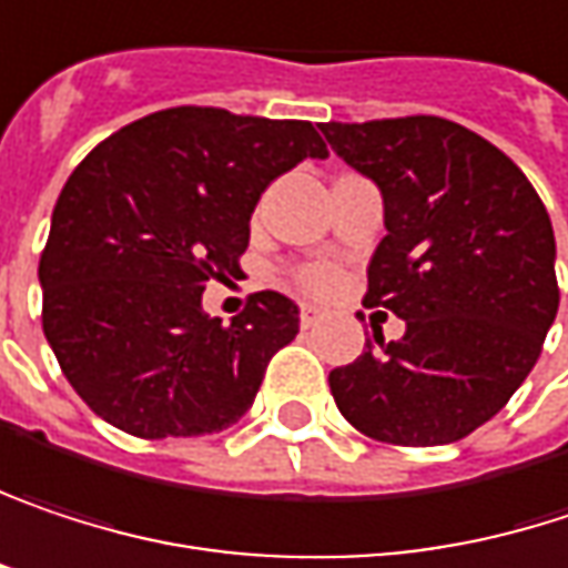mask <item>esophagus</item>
<instances>
[{
	"mask_svg": "<svg viewBox=\"0 0 568 568\" xmlns=\"http://www.w3.org/2000/svg\"><path fill=\"white\" fill-rule=\"evenodd\" d=\"M317 323H320V311H317V307L304 304V307H301V326H304V329H311V326H317Z\"/></svg>",
	"mask_w": 568,
	"mask_h": 568,
	"instance_id": "esophagus-1",
	"label": "esophagus"
}]
</instances>
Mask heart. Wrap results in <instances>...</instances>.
Instances as JSON below:
<instances>
[{
    "label": "heart",
    "instance_id": "heart-1",
    "mask_svg": "<svg viewBox=\"0 0 568 568\" xmlns=\"http://www.w3.org/2000/svg\"><path fill=\"white\" fill-rule=\"evenodd\" d=\"M297 287L311 297H329L336 287H339V271L333 264H304L297 274H294Z\"/></svg>",
    "mask_w": 568,
    "mask_h": 568
}]
</instances>
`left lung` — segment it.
<instances>
[{
    "mask_svg": "<svg viewBox=\"0 0 568 568\" xmlns=\"http://www.w3.org/2000/svg\"><path fill=\"white\" fill-rule=\"evenodd\" d=\"M320 130L383 192L386 239L366 271V304L405 320L398 339L373 329L363 356L329 373L336 408L386 445L462 442L530 376L559 311L546 205L507 153L462 123Z\"/></svg>",
    "mask_w": 568,
    "mask_h": 568,
    "instance_id": "1",
    "label": "left lung"
}]
</instances>
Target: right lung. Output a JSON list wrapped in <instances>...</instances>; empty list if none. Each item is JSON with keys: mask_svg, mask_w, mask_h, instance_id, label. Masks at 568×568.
I'll return each instance as SVG.
<instances>
[{"mask_svg": "<svg viewBox=\"0 0 568 568\" xmlns=\"http://www.w3.org/2000/svg\"><path fill=\"white\" fill-rule=\"evenodd\" d=\"M307 156L326 160L311 120L170 106L68 176L38 261L41 326L94 415L136 438H195L248 412L301 311L261 291L222 323L202 291L239 271L261 192Z\"/></svg>", "mask_w": 568, "mask_h": 568, "instance_id": "obj_1", "label": "right lung"}]
</instances>
